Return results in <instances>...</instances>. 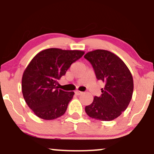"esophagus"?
Masks as SVG:
<instances>
[{"label": "esophagus", "mask_w": 154, "mask_h": 154, "mask_svg": "<svg viewBox=\"0 0 154 154\" xmlns=\"http://www.w3.org/2000/svg\"><path fill=\"white\" fill-rule=\"evenodd\" d=\"M75 94H77V95H82L83 93H82V91H76Z\"/></svg>", "instance_id": "34e87169"}]
</instances>
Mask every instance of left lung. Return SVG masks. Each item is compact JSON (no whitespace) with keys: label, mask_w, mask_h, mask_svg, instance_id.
Returning <instances> with one entry per match:
<instances>
[{"label":"left lung","mask_w":154,"mask_h":154,"mask_svg":"<svg viewBox=\"0 0 154 154\" xmlns=\"http://www.w3.org/2000/svg\"><path fill=\"white\" fill-rule=\"evenodd\" d=\"M84 57L91 64L97 79L105 82L101 95L85 106V112L98 120H113L127 108L132 98L131 73L119 57L106 50L89 51Z\"/></svg>","instance_id":"left-lung-1"}]
</instances>
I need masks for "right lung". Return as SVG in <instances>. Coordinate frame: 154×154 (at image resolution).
<instances>
[{"mask_svg": "<svg viewBox=\"0 0 154 154\" xmlns=\"http://www.w3.org/2000/svg\"><path fill=\"white\" fill-rule=\"evenodd\" d=\"M84 53L51 48L34 57L23 74L22 93L35 115L50 120L65 114L74 93L59 89L57 80Z\"/></svg>", "mask_w": 154, "mask_h": 154, "instance_id": "add662e5", "label": "right lung"}]
</instances>
